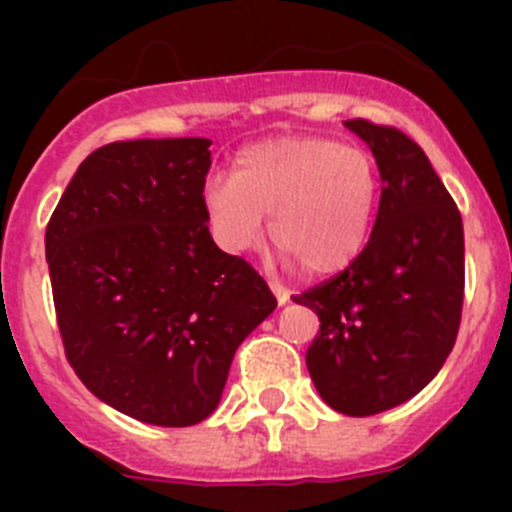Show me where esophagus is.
Listing matches in <instances>:
<instances>
[{
    "mask_svg": "<svg viewBox=\"0 0 512 512\" xmlns=\"http://www.w3.org/2000/svg\"><path fill=\"white\" fill-rule=\"evenodd\" d=\"M269 287H271V292H274V297H277L279 305H287V302H289V289L282 287V284H279V282H269Z\"/></svg>",
    "mask_w": 512,
    "mask_h": 512,
    "instance_id": "34e87169",
    "label": "esophagus"
}]
</instances>
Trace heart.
<instances>
[{"mask_svg": "<svg viewBox=\"0 0 512 512\" xmlns=\"http://www.w3.org/2000/svg\"><path fill=\"white\" fill-rule=\"evenodd\" d=\"M372 153L320 135L269 138L235 156L233 176H215L202 194L207 223L228 253L264 238L310 277L346 269L372 233L379 202Z\"/></svg>", "mask_w": 512, "mask_h": 512, "instance_id": "obj_1", "label": "heart"}]
</instances>
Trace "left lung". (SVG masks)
I'll use <instances>...</instances> for the list:
<instances>
[{
  "label": "left lung",
  "mask_w": 512,
  "mask_h": 512,
  "mask_svg": "<svg viewBox=\"0 0 512 512\" xmlns=\"http://www.w3.org/2000/svg\"><path fill=\"white\" fill-rule=\"evenodd\" d=\"M382 176L369 243L336 277L292 300L318 312L307 372L343 415L366 418L418 395L456 343L464 305V228L456 202L413 138L346 120Z\"/></svg>",
  "instance_id": "obj_1"
}]
</instances>
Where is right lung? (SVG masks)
I'll use <instances>...</instances> for the list:
<instances>
[{"label": "right lung", "instance_id": "obj_1", "mask_svg": "<svg viewBox=\"0 0 512 512\" xmlns=\"http://www.w3.org/2000/svg\"><path fill=\"white\" fill-rule=\"evenodd\" d=\"M210 140H117L89 153L45 228L63 351L76 377L140 423L217 408L235 348L277 307L207 230Z\"/></svg>", "mask_w": 512, "mask_h": 512}]
</instances>
